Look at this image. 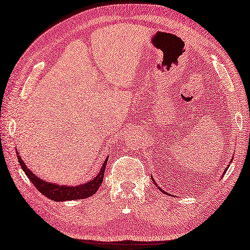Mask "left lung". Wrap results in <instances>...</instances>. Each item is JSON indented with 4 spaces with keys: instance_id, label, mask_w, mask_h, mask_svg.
I'll return each mask as SVG.
<instances>
[{
    "instance_id": "obj_1",
    "label": "left lung",
    "mask_w": 250,
    "mask_h": 250,
    "mask_svg": "<svg viewBox=\"0 0 250 250\" xmlns=\"http://www.w3.org/2000/svg\"><path fill=\"white\" fill-rule=\"evenodd\" d=\"M153 181H154V180H153ZM156 186H157V184H156ZM157 188H159V189H160V190H161V191H162V192H164V193H167V192H165V191H163V190H162V189H161V188H160V187H159V186H157ZM167 194H168V193H167Z\"/></svg>"
}]
</instances>
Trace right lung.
<instances>
[{"instance_id":"obj_1","label":"right lung","mask_w":250,"mask_h":250,"mask_svg":"<svg viewBox=\"0 0 250 250\" xmlns=\"http://www.w3.org/2000/svg\"><path fill=\"white\" fill-rule=\"evenodd\" d=\"M18 161L20 163L22 170L24 171L25 175L30 179V181L33 183V186L37 188L38 191H40L45 197L51 199L53 201H70V200H79V199H86L88 197L95 194L99 187L102 186V182L104 180V174H105V167L108 157L104 161L103 167L99 171V173L95 176L93 180L88 181L80 186H59L57 183L47 182L44 180L38 178L36 174H33L31 170H29L25 163L23 162L21 156L19 155V152L17 149Z\"/></svg>"}]
</instances>
